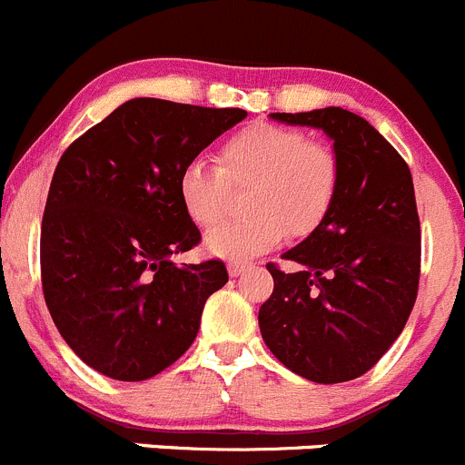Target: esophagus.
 I'll list each match as a JSON object with an SVG mask.
<instances>
[{
  "label": "esophagus",
  "mask_w": 465,
  "mask_h": 465,
  "mask_svg": "<svg viewBox=\"0 0 465 465\" xmlns=\"http://www.w3.org/2000/svg\"><path fill=\"white\" fill-rule=\"evenodd\" d=\"M247 268H250V263H245V262H229L227 263V271H229V275H232V277L242 275Z\"/></svg>",
  "instance_id": "1"
}]
</instances>
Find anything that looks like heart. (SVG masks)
<instances>
[{"label": "heart", "mask_w": 465, "mask_h": 465, "mask_svg": "<svg viewBox=\"0 0 465 465\" xmlns=\"http://www.w3.org/2000/svg\"><path fill=\"white\" fill-rule=\"evenodd\" d=\"M218 163L193 158L181 167L176 194L197 227L224 218L232 188L252 185L245 197L247 218L211 229L203 245L223 259L257 257L275 247L284 232L310 236L325 218L341 185V164L332 149L310 142L305 133L259 124L232 134Z\"/></svg>", "instance_id": "heart-1"}]
</instances>
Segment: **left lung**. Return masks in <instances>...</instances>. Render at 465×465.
<instances>
[{"label": "left lung", "instance_id": "obj_1", "mask_svg": "<svg viewBox=\"0 0 465 465\" xmlns=\"http://www.w3.org/2000/svg\"><path fill=\"white\" fill-rule=\"evenodd\" d=\"M275 121L323 130L341 164L328 218L268 263L275 289L259 310L271 353L314 383H344L370 371L401 335L418 298L420 218L409 164L362 116L341 107Z\"/></svg>", "mask_w": 465, "mask_h": 465}]
</instances>
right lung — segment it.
Masks as SVG:
<instances>
[{"label": "right lung", "mask_w": 465, "mask_h": 465, "mask_svg": "<svg viewBox=\"0 0 465 465\" xmlns=\"http://www.w3.org/2000/svg\"><path fill=\"white\" fill-rule=\"evenodd\" d=\"M247 116L133 98L77 137L56 164L41 227L43 296L56 331L91 370L146 381L194 341L220 259L176 266L202 241L176 179Z\"/></svg>", "instance_id": "add662e5"}]
</instances>
